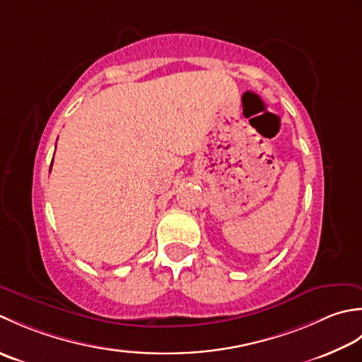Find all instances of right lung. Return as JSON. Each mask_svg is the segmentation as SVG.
Instances as JSON below:
<instances>
[{"label":"right lung","mask_w":362,"mask_h":362,"mask_svg":"<svg viewBox=\"0 0 362 362\" xmlns=\"http://www.w3.org/2000/svg\"><path fill=\"white\" fill-rule=\"evenodd\" d=\"M51 164H53V162H51ZM49 172H51V167H49Z\"/></svg>","instance_id":"1"}]
</instances>
